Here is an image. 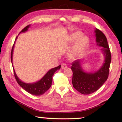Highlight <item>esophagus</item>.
<instances>
[{"mask_svg":"<svg viewBox=\"0 0 122 122\" xmlns=\"http://www.w3.org/2000/svg\"><path fill=\"white\" fill-rule=\"evenodd\" d=\"M66 68H67V65H66V64H62L61 65V69H65Z\"/></svg>","mask_w":122,"mask_h":122,"instance_id":"34e87169","label":"esophagus"}]
</instances>
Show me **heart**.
Segmentation results:
<instances>
[{
    "instance_id": "obj_1",
    "label": "heart",
    "mask_w": 122,
    "mask_h": 122,
    "mask_svg": "<svg viewBox=\"0 0 122 122\" xmlns=\"http://www.w3.org/2000/svg\"><path fill=\"white\" fill-rule=\"evenodd\" d=\"M82 33L80 32H76L70 36V41L74 42V45L70 50L69 55L71 58H74L80 55L88 45V38L85 36H82Z\"/></svg>"
}]
</instances>
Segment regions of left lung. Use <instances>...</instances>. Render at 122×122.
<instances>
[{
  "label": "left lung",
  "instance_id": "8db88e82",
  "mask_svg": "<svg viewBox=\"0 0 122 122\" xmlns=\"http://www.w3.org/2000/svg\"><path fill=\"white\" fill-rule=\"evenodd\" d=\"M97 46L100 47L104 56V62L101 67L94 72H89L82 68L81 60H77L72 63L71 69L73 72L72 83L76 90L84 95L96 92L103 85L108 77L111 54L108 41L104 33L98 29L94 30Z\"/></svg>",
  "mask_w": 122,
  "mask_h": 122
}]
</instances>
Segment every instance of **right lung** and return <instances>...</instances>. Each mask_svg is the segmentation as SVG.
<instances>
[{"label": "right lung", "instance_id": "1", "mask_svg": "<svg viewBox=\"0 0 122 122\" xmlns=\"http://www.w3.org/2000/svg\"><path fill=\"white\" fill-rule=\"evenodd\" d=\"M30 27V25H28L23 29L19 35L21 33H25L28 30V28ZM18 38V36L16 37L15 42H14L12 52H11V62H12L13 65V51L14 48V44H15L16 40ZM13 68L14 70V76H15L16 80L19 85L22 87L23 89H24L26 92H29V93L32 94L33 95H36V96H39L43 94L45 92H46L50 87H51L52 85V76L54 75V73L56 72L57 70H60L61 68V65L57 66V67L52 68L48 70L46 74L42 77L40 80L37 81L36 82H32V83H27L22 81V80H20V79L18 77V76L16 74L15 70L13 65Z\"/></svg>", "mask_w": 122, "mask_h": 122}]
</instances>
